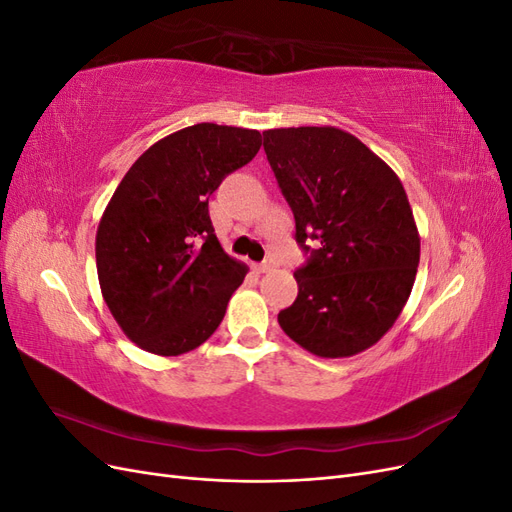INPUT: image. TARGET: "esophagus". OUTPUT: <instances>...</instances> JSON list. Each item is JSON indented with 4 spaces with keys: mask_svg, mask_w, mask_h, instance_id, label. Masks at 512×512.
I'll use <instances>...</instances> for the list:
<instances>
[{
    "mask_svg": "<svg viewBox=\"0 0 512 512\" xmlns=\"http://www.w3.org/2000/svg\"><path fill=\"white\" fill-rule=\"evenodd\" d=\"M254 269H256L258 273H267V271L273 269V262H271V260H265V262H260V265H254Z\"/></svg>",
    "mask_w": 512,
    "mask_h": 512,
    "instance_id": "1",
    "label": "esophagus"
}]
</instances>
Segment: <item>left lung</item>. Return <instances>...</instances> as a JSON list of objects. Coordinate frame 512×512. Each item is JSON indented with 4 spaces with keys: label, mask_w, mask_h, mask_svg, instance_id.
<instances>
[{
    "label": "left lung",
    "mask_w": 512,
    "mask_h": 512,
    "mask_svg": "<svg viewBox=\"0 0 512 512\" xmlns=\"http://www.w3.org/2000/svg\"><path fill=\"white\" fill-rule=\"evenodd\" d=\"M265 153L309 258L284 333L322 359L374 346L404 309L421 258L408 196L393 168L333 126L262 132ZM319 241V250L304 245Z\"/></svg>",
    "instance_id": "left-lung-1"
}]
</instances>
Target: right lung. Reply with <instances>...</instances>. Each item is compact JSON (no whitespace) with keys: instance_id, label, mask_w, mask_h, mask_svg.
<instances>
[{"instance_id":"right-lung-1","label":"right lung","mask_w":512,"mask_h":512,"mask_svg":"<svg viewBox=\"0 0 512 512\" xmlns=\"http://www.w3.org/2000/svg\"><path fill=\"white\" fill-rule=\"evenodd\" d=\"M262 145L258 130L196 123L164 136L121 179L102 213V297L132 342L179 356L215 333L247 273L215 237L209 196Z\"/></svg>"}]
</instances>
